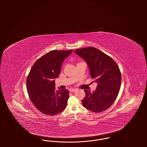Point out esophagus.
Returning <instances> with one entry per match:
<instances>
[{
    "instance_id": "34e87169",
    "label": "esophagus",
    "mask_w": 147,
    "mask_h": 147,
    "mask_svg": "<svg viewBox=\"0 0 147 147\" xmlns=\"http://www.w3.org/2000/svg\"><path fill=\"white\" fill-rule=\"evenodd\" d=\"M77 90V89H70V90H69V91L70 92H76Z\"/></svg>"
}]
</instances>
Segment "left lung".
<instances>
[{
  "label": "left lung",
  "instance_id": "left-lung-1",
  "mask_svg": "<svg viewBox=\"0 0 147 147\" xmlns=\"http://www.w3.org/2000/svg\"><path fill=\"white\" fill-rule=\"evenodd\" d=\"M74 51L86 62L92 79L98 83L93 92L84 90L85 96L82 104L92 112L104 111L113 104L119 91L121 73L118 65L111 57L94 47Z\"/></svg>",
  "mask_w": 147,
  "mask_h": 147
}]
</instances>
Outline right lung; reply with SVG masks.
Listing matches in <instances>:
<instances>
[{
  "label": "right lung",
  "mask_w": 147,
  "mask_h": 147,
  "mask_svg": "<svg viewBox=\"0 0 147 147\" xmlns=\"http://www.w3.org/2000/svg\"><path fill=\"white\" fill-rule=\"evenodd\" d=\"M73 50H54L38 58L31 68L26 80L28 96L41 112L53 116L63 111L67 105L69 91L56 90L54 79L59 76L62 64Z\"/></svg>",
  "instance_id": "obj_1"
}]
</instances>
